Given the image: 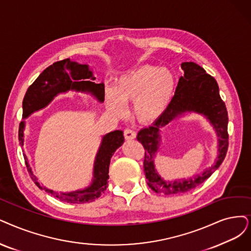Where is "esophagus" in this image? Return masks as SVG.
<instances>
[{
  "mask_svg": "<svg viewBox=\"0 0 251 251\" xmlns=\"http://www.w3.org/2000/svg\"><path fill=\"white\" fill-rule=\"evenodd\" d=\"M124 136L126 138V140H133L136 138V132L133 131L131 128H126L124 132Z\"/></svg>",
  "mask_w": 251,
  "mask_h": 251,
  "instance_id": "1",
  "label": "esophagus"
}]
</instances>
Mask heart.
<instances>
[{
    "label": "heart",
    "instance_id": "1",
    "mask_svg": "<svg viewBox=\"0 0 251 251\" xmlns=\"http://www.w3.org/2000/svg\"><path fill=\"white\" fill-rule=\"evenodd\" d=\"M175 80L171 72L159 67L145 65L120 75L105 92L108 110L117 117L126 113L127 103L139 123L153 124L164 115L174 95Z\"/></svg>",
    "mask_w": 251,
    "mask_h": 251
}]
</instances>
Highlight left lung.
I'll return each mask as SVG.
<instances>
[{
	"mask_svg": "<svg viewBox=\"0 0 251 251\" xmlns=\"http://www.w3.org/2000/svg\"><path fill=\"white\" fill-rule=\"evenodd\" d=\"M184 75L179 78L175 95L164 115L152 126L142 128L137 139L144 146V172L147 184L153 192L164 195H177L186 193L202 184L222 165L228 146L227 111L219 96L216 80L206 73L205 70L193 62L181 64ZM201 114L216 129L219 137L218 156L215 164L202 174L192 178L166 182L159 176L155 169L154 158L160 145V128L172 120L185 113Z\"/></svg>",
	"mask_w": 251,
	"mask_h": 251,
	"instance_id": "left-lung-1",
	"label": "left lung"
}]
</instances>
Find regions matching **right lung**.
<instances>
[{
	"mask_svg": "<svg viewBox=\"0 0 251 251\" xmlns=\"http://www.w3.org/2000/svg\"><path fill=\"white\" fill-rule=\"evenodd\" d=\"M96 77L88 65L78 64L72 62L70 58L56 62L46 68L39 75L34 83L27 88L23 102V117L27 118L34 112L45 108L59 94L74 91L77 93H86L94 96L100 103L104 102L105 86L104 83H95ZM25 120L19 125L18 138L19 143L24 146L25 143ZM125 142L123 131H113L103 136L101 145L96 155L94 163L93 181L91 185L83 189H78L70 193H57L45 186H41L38 182V178L34 175L32 168L27 163L25 154V160L27 171L33 181L46 193L69 204H83L95 201L101 196L108 186L109 165L110 159L114 154L115 150Z\"/></svg>",
	"mask_w": 251,
	"mask_h": 251,
	"instance_id": "1",
	"label": "right lung"
}]
</instances>
